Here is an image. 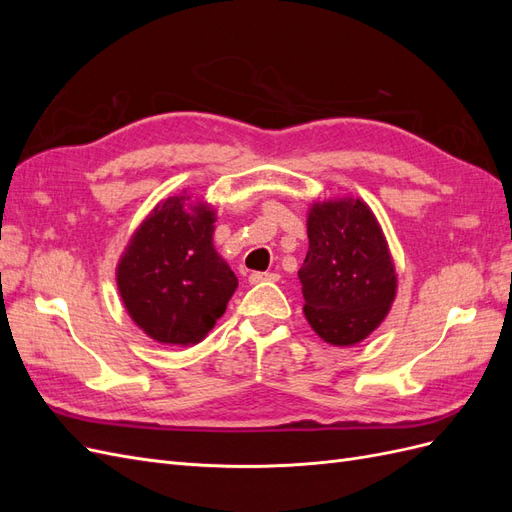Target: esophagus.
I'll use <instances>...</instances> for the list:
<instances>
[{
  "instance_id": "esophagus-1",
  "label": "esophagus",
  "mask_w": 512,
  "mask_h": 512,
  "mask_svg": "<svg viewBox=\"0 0 512 512\" xmlns=\"http://www.w3.org/2000/svg\"><path fill=\"white\" fill-rule=\"evenodd\" d=\"M247 280H250V284H262V282H277V280H280V275H277V273H269V271H265V273H260V271H254V273H250V277H247Z\"/></svg>"
}]
</instances>
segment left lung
Here are the masks:
<instances>
[{
    "instance_id": "1",
    "label": "left lung",
    "mask_w": 512,
    "mask_h": 512,
    "mask_svg": "<svg viewBox=\"0 0 512 512\" xmlns=\"http://www.w3.org/2000/svg\"><path fill=\"white\" fill-rule=\"evenodd\" d=\"M307 239L299 280L309 327L331 346L363 342L389 316L397 294L380 222L361 198L322 200L309 207Z\"/></svg>"
}]
</instances>
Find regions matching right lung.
Segmentation results:
<instances>
[{
	"mask_svg": "<svg viewBox=\"0 0 512 512\" xmlns=\"http://www.w3.org/2000/svg\"><path fill=\"white\" fill-rule=\"evenodd\" d=\"M215 209L168 196L134 230L117 262V288L138 329L168 346H192L222 318L239 282L215 252Z\"/></svg>",
	"mask_w": 512,
	"mask_h": 512,
	"instance_id": "1",
	"label": "right lung"
}]
</instances>
